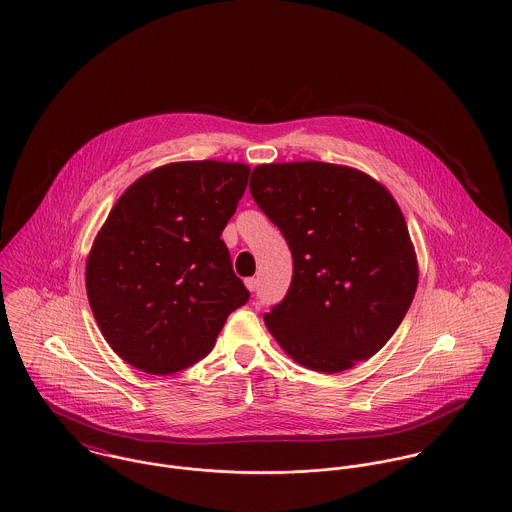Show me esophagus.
Listing matches in <instances>:
<instances>
[{
	"mask_svg": "<svg viewBox=\"0 0 512 512\" xmlns=\"http://www.w3.org/2000/svg\"><path fill=\"white\" fill-rule=\"evenodd\" d=\"M244 284H246V288H248L250 292H256V288H258V280H256V278H248Z\"/></svg>",
	"mask_w": 512,
	"mask_h": 512,
	"instance_id": "34e87169",
	"label": "esophagus"
}]
</instances>
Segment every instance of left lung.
<instances>
[{
	"label": "left lung",
	"instance_id": "1",
	"mask_svg": "<svg viewBox=\"0 0 512 512\" xmlns=\"http://www.w3.org/2000/svg\"><path fill=\"white\" fill-rule=\"evenodd\" d=\"M250 193L292 250L290 290L264 315L280 347L325 374L376 355L418 288L414 244L390 191L347 165L292 161L254 167Z\"/></svg>",
	"mask_w": 512,
	"mask_h": 512
}]
</instances>
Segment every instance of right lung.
<instances>
[{
	"instance_id": "add662e5",
	"label": "right lung",
	"mask_w": 512,
	"mask_h": 512,
	"mask_svg": "<svg viewBox=\"0 0 512 512\" xmlns=\"http://www.w3.org/2000/svg\"><path fill=\"white\" fill-rule=\"evenodd\" d=\"M248 175L244 163H167L112 207L86 260V293L104 339L128 365L161 376L195 365L248 301L220 240Z\"/></svg>"
}]
</instances>
